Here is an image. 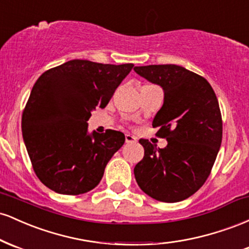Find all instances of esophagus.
<instances>
[{"mask_svg":"<svg viewBox=\"0 0 249 249\" xmlns=\"http://www.w3.org/2000/svg\"><path fill=\"white\" fill-rule=\"evenodd\" d=\"M125 142H136L137 138L133 136V134L126 133V134H125Z\"/></svg>","mask_w":249,"mask_h":249,"instance_id":"obj_1","label":"esophagus"}]
</instances>
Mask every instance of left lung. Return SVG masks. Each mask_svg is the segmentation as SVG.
<instances>
[{"instance_id": "1", "label": "left lung", "mask_w": 249, "mask_h": 249, "mask_svg": "<svg viewBox=\"0 0 249 249\" xmlns=\"http://www.w3.org/2000/svg\"><path fill=\"white\" fill-rule=\"evenodd\" d=\"M164 91V103L152 122L167 145L158 148L146 139L144 158L134 167L138 186L164 202L187 199L204 185L218 156L222 122L218 99L204 77L176 64L133 69Z\"/></svg>"}]
</instances>
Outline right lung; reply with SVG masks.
<instances>
[{
  "label": "right lung",
  "mask_w": 249,
  "mask_h": 249,
  "mask_svg": "<svg viewBox=\"0 0 249 249\" xmlns=\"http://www.w3.org/2000/svg\"><path fill=\"white\" fill-rule=\"evenodd\" d=\"M132 68L72 59L39 76L22 115V133L45 186L78 196L99 184L125 136L115 130L90 133L88 121L96 107H107Z\"/></svg>",
  "instance_id": "add662e5"
}]
</instances>
